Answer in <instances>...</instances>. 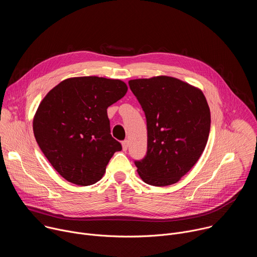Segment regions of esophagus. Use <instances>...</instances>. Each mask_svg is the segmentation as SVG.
I'll return each instance as SVG.
<instances>
[{
  "instance_id": "obj_1",
  "label": "esophagus",
  "mask_w": 257,
  "mask_h": 257,
  "mask_svg": "<svg viewBox=\"0 0 257 257\" xmlns=\"http://www.w3.org/2000/svg\"><path fill=\"white\" fill-rule=\"evenodd\" d=\"M128 146H129V141L128 140H125L122 142V149L124 152H126L128 150Z\"/></svg>"
}]
</instances>
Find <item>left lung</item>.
Returning a JSON list of instances; mask_svg holds the SVG:
<instances>
[{"instance_id":"8db88e82","label":"left lung","mask_w":257,"mask_h":257,"mask_svg":"<svg viewBox=\"0 0 257 257\" xmlns=\"http://www.w3.org/2000/svg\"><path fill=\"white\" fill-rule=\"evenodd\" d=\"M129 86L148 125V153L135 162L137 172L146 184H175L205 149L210 130L206 98L198 87L164 75L132 79Z\"/></svg>"}]
</instances>
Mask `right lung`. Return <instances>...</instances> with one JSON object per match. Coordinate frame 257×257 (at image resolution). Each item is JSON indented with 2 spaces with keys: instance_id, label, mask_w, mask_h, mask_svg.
Instances as JSON below:
<instances>
[{
  "instance_id": "add662e5",
  "label": "right lung",
  "mask_w": 257,
  "mask_h": 257,
  "mask_svg": "<svg viewBox=\"0 0 257 257\" xmlns=\"http://www.w3.org/2000/svg\"><path fill=\"white\" fill-rule=\"evenodd\" d=\"M119 79L71 77L51 89L33 117V133L54 169L68 182L92 185L122 146L109 129L106 108L127 92Z\"/></svg>"
}]
</instances>
